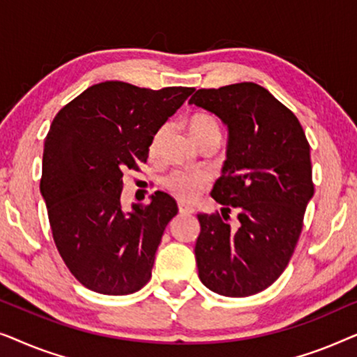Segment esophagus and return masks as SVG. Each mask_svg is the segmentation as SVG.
<instances>
[{"mask_svg":"<svg viewBox=\"0 0 357 357\" xmlns=\"http://www.w3.org/2000/svg\"><path fill=\"white\" fill-rule=\"evenodd\" d=\"M193 211H195V209L192 206H188V204H183V203L178 204V213L180 214H192Z\"/></svg>","mask_w":357,"mask_h":357,"instance_id":"obj_1","label":"esophagus"}]
</instances>
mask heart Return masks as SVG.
<instances>
[{
  "label": "heart",
  "mask_w": 357,
  "mask_h": 357,
  "mask_svg": "<svg viewBox=\"0 0 357 357\" xmlns=\"http://www.w3.org/2000/svg\"><path fill=\"white\" fill-rule=\"evenodd\" d=\"M188 128L193 139L198 144L213 138L221 139V126H219V121L213 115L206 114V112H198V114H193L190 116ZM164 133L165 126L159 128L158 133L153 136V141H151L149 146V151L153 155L158 154ZM162 185L170 195H174L180 202L192 203L206 188L208 175L204 172H199V170H174V172L165 175Z\"/></svg>",
  "instance_id": "obj_1"
}]
</instances>
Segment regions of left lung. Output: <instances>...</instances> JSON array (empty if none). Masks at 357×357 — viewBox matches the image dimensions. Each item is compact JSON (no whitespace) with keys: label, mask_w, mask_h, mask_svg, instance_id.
<instances>
[{"label":"left lung","mask_w":357,"mask_h":357,"mask_svg":"<svg viewBox=\"0 0 357 357\" xmlns=\"http://www.w3.org/2000/svg\"><path fill=\"white\" fill-rule=\"evenodd\" d=\"M188 104L229 128L227 159L211 192L222 216L198 214V276L221 296H253L281 276L301 237L314 197L309 141L297 116L255 82L198 89ZM232 208L237 229L227 222Z\"/></svg>","instance_id":"obj_1"}]
</instances>
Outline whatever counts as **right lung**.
Instances as JSON below:
<instances>
[{"label":"right lung","mask_w":357,"mask_h":357,"mask_svg":"<svg viewBox=\"0 0 357 357\" xmlns=\"http://www.w3.org/2000/svg\"><path fill=\"white\" fill-rule=\"evenodd\" d=\"M193 91L105 81L87 87L53 119L40 192L58 252L87 289L126 296L151 280L164 229L178 208L170 195L155 192L151 203L125 213L123 172L148 160L153 136Z\"/></svg>","instance_id":"obj_1"}]
</instances>
